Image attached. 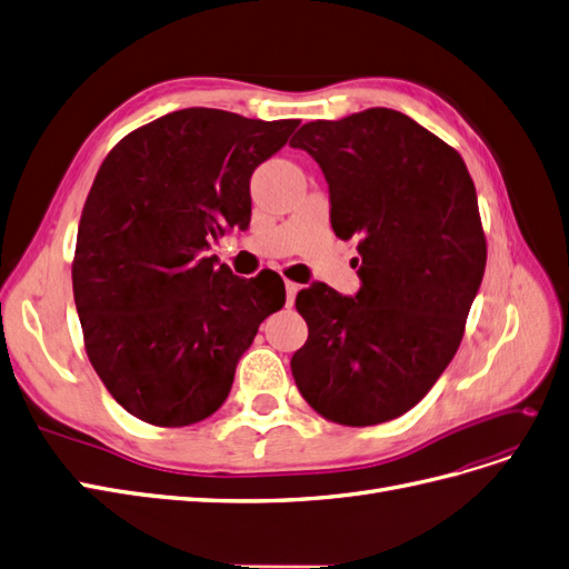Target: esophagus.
<instances>
[{
	"label": "esophagus",
	"mask_w": 569,
	"mask_h": 569,
	"mask_svg": "<svg viewBox=\"0 0 569 569\" xmlns=\"http://www.w3.org/2000/svg\"><path fill=\"white\" fill-rule=\"evenodd\" d=\"M284 291H287V306H291V303H295L297 295H299V284L287 280V282H284Z\"/></svg>",
	"instance_id": "34e87169"
}]
</instances>
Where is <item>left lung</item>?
Listing matches in <instances>:
<instances>
[{
  "instance_id": "1",
  "label": "left lung",
  "mask_w": 569,
  "mask_h": 569,
  "mask_svg": "<svg viewBox=\"0 0 569 569\" xmlns=\"http://www.w3.org/2000/svg\"><path fill=\"white\" fill-rule=\"evenodd\" d=\"M289 144L320 166L332 230L360 253L356 297L299 291L308 339L291 375L327 420H393L451 363L485 278L475 182L456 149L393 109L306 123Z\"/></svg>"
}]
</instances>
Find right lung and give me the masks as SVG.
I'll return each instance as SVG.
<instances>
[{
  "label": "right lung",
  "instance_id": "1",
  "mask_svg": "<svg viewBox=\"0 0 569 569\" xmlns=\"http://www.w3.org/2000/svg\"><path fill=\"white\" fill-rule=\"evenodd\" d=\"M297 126L182 109L101 163L78 226L73 297L90 363L130 416L159 427L213 416L258 325L284 306L282 280L237 278L209 249L249 226L253 170Z\"/></svg>",
  "mask_w": 569,
  "mask_h": 569
}]
</instances>
